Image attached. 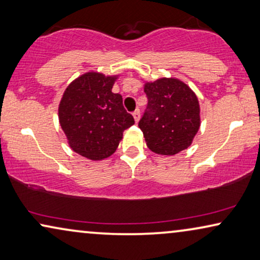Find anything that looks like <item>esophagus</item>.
I'll return each instance as SVG.
<instances>
[{
	"label": "esophagus",
	"mask_w": 260,
	"mask_h": 260,
	"mask_svg": "<svg viewBox=\"0 0 260 260\" xmlns=\"http://www.w3.org/2000/svg\"><path fill=\"white\" fill-rule=\"evenodd\" d=\"M133 118L135 120V122H139V120H140V111H139V109H137V111L133 113Z\"/></svg>",
	"instance_id": "34e87169"
}]
</instances>
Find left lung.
I'll use <instances>...</instances> for the list:
<instances>
[{"label": "left lung", "mask_w": 260, "mask_h": 260, "mask_svg": "<svg viewBox=\"0 0 260 260\" xmlns=\"http://www.w3.org/2000/svg\"><path fill=\"white\" fill-rule=\"evenodd\" d=\"M147 107L139 121L147 147L161 155H174L192 144L200 127L199 101L180 80L159 79L145 85Z\"/></svg>", "instance_id": "left-lung-1"}]
</instances>
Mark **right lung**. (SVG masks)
Listing matches in <instances>:
<instances>
[{
	"instance_id": "obj_1",
	"label": "right lung",
	"mask_w": 260,
	"mask_h": 260,
	"mask_svg": "<svg viewBox=\"0 0 260 260\" xmlns=\"http://www.w3.org/2000/svg\"><path fill=\"white\" fill-rule=\"evenodd\" d=\"M116 76L89 72L74 80L58 106V120L73 151L90 160L111 156L123 131L134 125L122 96L113 93Z\"/></svg>"
}]
</instances>
